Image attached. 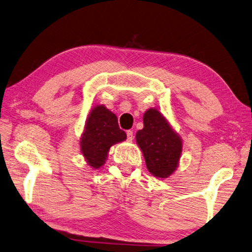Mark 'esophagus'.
Listing matches in <instances>:
<instances>
[{
	"label": "esophagus",
	"mask_w": 252,
	"mask_h": 252,
	"mask_svg": "<svg viewBox=\"0 0 252 252\" xmlns=\"http://www.w3.org/2000/svg\"><path fill=\"white\" fill-rule=\"evenodd\" d=\"M126 138H127V141H132L133 140V131L132 130H127L126 131Z\"/></svg>",
	"instance_id": "34e87169"
}]
</instances>
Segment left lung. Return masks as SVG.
I'll list each match as a JSON object with an SVG mask.
<instances>
[{"instance_id":"obj_1","label":"left lung","mask_w":252,"mask_h":252,"mask_svg":"<svg viewBox=\"0 0 252 252\" xmlns=\"http://www.w3.org/2000/svg\"><path fill=\"white\" fill-rule=\"evenodd\" d=\"M135 140L148 170L155 177L167 178L176 170L183 149L182 139L157 109L145 112L143 129L135 134Z\"/></svg>"}]
</instances>
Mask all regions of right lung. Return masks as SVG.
Here are the masks:
<instances>
[{"label":"right lung","instance_id":"obj_1","mask_svg":"<svg viewBox=\"0 0 252 252\" xmlns=\"http://www.w3.org/2000/svg\"><path fill=\"white\" fill-rule=\"evenodd\" d=\"M126 139L119 127L118 118L104 105L94 106L86 120L81 138V151L92 168L97 169L105 163L110 148Z\"/></svg>","mask_w":252,"mask_h":252}]
</instances>
